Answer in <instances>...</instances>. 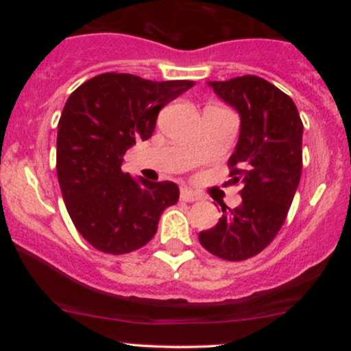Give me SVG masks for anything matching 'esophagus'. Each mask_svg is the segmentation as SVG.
<instances>
[{
	"mask_svg": "<svg viewBox=\"0 0 351 351\" xmlns=\"http://www.w3.org/2000/svg\"><path fill=\"white\" fill-rule=\"evenodd\" d=\"M181 199L188 201V203H193V201H198L199 196L196 195V193H193L191 189L181 188Z\"/></svg>",
	"mask_w": 351,
	"mask_h": 351,
	"instance_id": "esophagus-1",
	"label": "esophagus"
}]
</instances>
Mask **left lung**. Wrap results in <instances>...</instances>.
<instances>
[{
    "instance_id": "left-lung-1",
    "label": "left lung",
    "mask_w": 351,
    "mask_h": 351,
    "mask_svg": "<svg viewBox=\"0 0 351 351\" xmlns=\"http://www.w3.org/2000/svg\"><path fill=\"white\" fill-rule=\"evenodd\" d=\"M241 117L239 140L229 158L243 203L223 206L215 228L199 232L206 251L226 261L259 254L280 231L302 173V125L293 100L257 75L208 82Z\"/></svg>"
}]
</instances>
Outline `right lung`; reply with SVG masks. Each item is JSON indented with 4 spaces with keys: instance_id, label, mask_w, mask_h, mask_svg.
I'll use <instances>...</instances> for the list:
<instances>
[{
    "instance_id": "obj_1",
    "label": "right lung",
    "mask_w": 351,
    "mask_h": 351,
    "mask_svg": "<svg viewBox=\"0 0 351 351\" xmlns=\"http://www.w3.org/2000/svg\"><path fill=\"white\" fill-rule=\"evenodd\" d=\"M195 86L132 74L95 75L67 99L58 125V180L80 236L99 251L127 254L155 236L162 213L180 198L173 181L132 178L123 155L148 140L158 112Z\"/></svg>"
}]
</instances>
